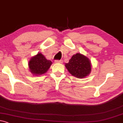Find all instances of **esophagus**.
I'll return each instance as SVG.
<instances>
[{"instance_id":"1","label":"esophagus","mask_w":123,"mask_h":123,"mask_svg":"<svg viewBox=\"0 0 123 123\" xmlns=\"http://www.w3.org/2000/svg\"><path fill=\"white\" fill-rule=\"evenodd\" d=\"M56 63H63V60H57Z\"/></svg>"}]
</instances>
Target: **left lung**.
I'll list each match as a JSON object with an SVG mask.
<instances>
[{
    "instance_id": "left-lung-1",
    "label": "left lung",
    "mask_w": 123,
    "mask_h": 123,
    "mask_svg": "<svg viewBox=\"0 0 123 123\" xmlns=\"http://www.w3.org/2000/svg\"><path fill=\"white\" fill-rule=\"evenodd\" d=\"M65 67L68 72L75 77L83 79L90 74L92 71V63L87 56L77 53L74 55L66 63Z\"/></svg>"
}]
</instances>
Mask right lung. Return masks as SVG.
<instances>
[{
	"label": "right lung",
	"mask_w": 123,
	"mask_h": 123,
	"mask_svg": "<svg viewBox=\"0 0 123 123\" xmlns=\"http://www.w3.org/2000/svg\"><path fill=\"white\" fill-rule=\"evenodd\" d=\"M52 62L47 60L41 53L31 57L29 61L28 66L29 70L34 76H39L44 74L49 69Z\"/></svg>",
	"instance_id": "obj_1"
}]
</instances>
